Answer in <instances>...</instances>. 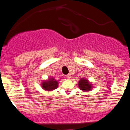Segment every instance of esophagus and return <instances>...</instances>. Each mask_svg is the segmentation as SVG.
I'll list each match as a JSON object with an SVG mask.
<instances>
[{"instance_id": "esophagus-1", "label": "esophagus", "mask_w": 130, "mask_h": 130, "mask_svg": "<svg viewBox=\"0 0 130 130\" xmlns=\"http://www.w3.org/2000/svg\"><path fill=\"white\" fill-rule=\"evenodd\" d=\"M66 77L68 78V79H70V78H71V75H70V74H68V75H66Z\"/></svg>"}]
</instances>
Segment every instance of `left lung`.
Instances as JSON below:
<instances>
[{
  "label": "left lung",
  "mask_w": 130,
  "mask_h": 130,
  "mask_svg": "<svg viewBox=\"0 0 130 130\" xmlns=\"http://www.w3.org/2000/svg\"><path fill=\"white\" fill-rule=\"evenodd\" d=\"M78 87L83 92L90 91L93 87L92 84L88 81V79H84V78H81L80 81L78 82Z\"/></svg>",
  "instance_id": "1"
}]
</instances>
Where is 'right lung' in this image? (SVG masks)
<instances>
[{"instance_id": "obj_1", "label": "right lung", "mask_w": 130, "mask_h": 130, "mask_svg": "<svg viewBox=\"0 0 130 130\" xmlns=\"http://www.w3.org/2000/svg\"><path fill=\"white\" fill-rule=\"evenodd\" d=\"M58 83L57 80H55L53 77L49 78L48 80L44 81L42 83V87L45 90L51 91L55 90L58 87Z\"/></svg>"}]
</instances>
